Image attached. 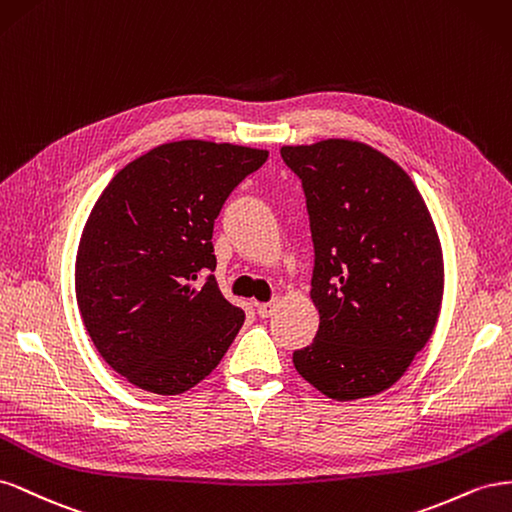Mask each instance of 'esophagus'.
I'll use <instances>...</instances> for the list:
<instances>
[{
    "label": "esophagus",
    "instance_id": "34e87169",
    "mask_svg": "<svg viewBox=\"0 0 512 512\" xmlns=\"http://www.w3.org/2000/svg\"><path fill=\"white\" fill-rule=\"evenodd\" d=\"M255 306H257V313H259V317H270V315L274 313V309H276V300H270V302H257Z\"/></svg>",
    "mask_w": 512,
    "mask_h": 512
}]
</instances>
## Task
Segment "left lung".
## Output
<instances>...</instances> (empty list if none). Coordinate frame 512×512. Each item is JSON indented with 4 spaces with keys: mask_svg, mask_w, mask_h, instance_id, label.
<instances>
[{
    "mask_svg": "<svg viewBox=\"0 0 512 512\" xmlns=\"http://www.w3.org/2000/svg\"><path fill=\"white\" fill-rule=\"evenodd\" d=\"M281 156L304 188L319 311L294 367L330 399L373 397L399 382L440 315L444 259L431 214L410 175L367 143L283 145Z\"/></svg>",
    "mask_w": 512,
    "mask_h": 512,
    "instance_id": "8db88e82",
    "label": "left lung"
}]
</instances>
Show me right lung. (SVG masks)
Listing matches in <instances>:
<instances>
[{
    "mask_svg": "<svg viewBox=\"0 0 512 512\" xmlns=\"http://www.w3.org/2000/svg\"><path fill=\"white\" fill-rule=\"evenodd\" d=\"M266 150L186 139L163 143L107 184L83 227L75 289L98 354L130 384L182 394L223 360L244 324L214 274L223 203Z\"/></svg>",
    "mask_w": 512,
    "mask_h": 512,
    "instance_id": "obj_1",
    "label": "right lung"
}]
</instances>
